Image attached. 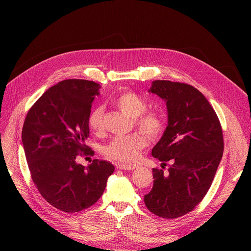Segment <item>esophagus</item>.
Masks as SVG:
<instances>
[{"instance_id":"34e87169","label":"esophagus","mask_w":251,"mask_h":251,"mask_svg":"<svg viewBox=\"0 0 251 251\" xmlns=\"http://www.w3.org/2000/svg\"><path fill=\"white\" fill-rule=\"evenodd\" d=\"M118 169L120 170H127V171H130V170H135L138 168V166L136 165H124V164H120L117 166Z\"/></svg>"}]
</instances>
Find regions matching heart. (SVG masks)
Masks as SVG:
<instances>
[{
    "label": "heart",
    "mask_w": 251,
    "mask_h": 251,
    "mask_svg": "<svg viewBox=\"0 0 251 251\" xmlns=\"http://www.w3.org/2000/svg\"><path fill=\"white\" fill-rule=\"evenodd\" d=\"M113 104L117 109L132 117L135 127L151 139H156L162 135L165 127L162 115L156 111L147 110L148 103L140 96L131 91H124L115 97ZM103 115L102 107L95 108L88 115V126L96 133L103 131ZM147 146V137L135 132L113 138L104 148L103 153L113 161L129 164L138 160L141 151Z\"/></svg>",
    "instance_id": "b5f03b06"
}]
</instances>
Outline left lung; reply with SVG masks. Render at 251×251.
<instances>
[{"label":"left lung","mask_w":251,"mask_h":251,"mask_svg":"<svg viewBox=\"0 0 251 251\" xmlns=\"http://www.w3.org/2000/svg\"><path fill=\"white\" fill-rule=\"evenodd\" d=\"M150 91L166 101L168 126L151 151L162 165L152 169L153 186L144 203L157 217L175 219L193 210L212 185L224 151L223 130L195 87L154 80Z\"/></svg>","instance_id":"obj_1"}]
</instances>
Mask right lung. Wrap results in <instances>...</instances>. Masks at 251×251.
<instances>
[{
  "instance_id": "add662e5",
  "label": "right lung",
  "mask_w": 251,
  "mask_h": 251,
  "mask_svg": "<svg viewBox=\"0 0 251 251\" xmlns=\"http://www.w3.org/2000/svg\"><path fill=\"white\" fill-rule=\"evenodd\" d=\"M100 84L67 79L49 88L26 115L22 143L32 181L54 207L78 213L95 204L104 191L114 166L94 160L76 163L78 154H94L85 144L88 115Z\"/></svg>"
}]
</instances>
